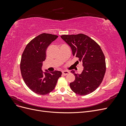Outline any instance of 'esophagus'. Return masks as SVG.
I'll return each mask as SVG.
<instances>
[{
    "label": "esophagus",
    "instance_id": "obj_1",
    "mask_svg": "<svg viewBox=\"0 0 126 126\" xmlns=\"http://www.w3.org/2000/svg\"><path fill=\"white\" fill-rule=\"evenodd\" d=\"M69 73H70V72H69V71H66H66H63V75H64V76H66L68 74H69Z\"/></svg>",
    "mask_w": 126,
    "mask_h": 126
}]
</instances>
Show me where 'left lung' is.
<instances>
[{
    "label": "left lung",
    "mask_w": 126,
    "mask_h": 126,
    "mask_svg": "<svg viewBox=\"0 0 126 126\" xmlns=\"http://www.w3.org/2000/svg\"><path fill=\"white\" fill-rule=\"evenodd\" d=\"M60 37L70 47L72 55L78 57L83 66L81 74L71 71L75 76V81L70 83L71 89L82 96L93 93L101 84L106 72L105 57L100 47L84 34Z\"/></svg>",
    "instance_id": "8db88e82"
}]
</instances>
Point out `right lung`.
<instances>
[{
	"label": "right lung",
	"instance_id": "add662e5",
	"mask_svg": "<svg viewBox=\"0 0 126 126\" xmlns=\"http://www.w3.org/2000/svg\"><path fill=\"white\" fill-rule=\"evenodd\" d=\"M58 36L42 33L33 39L26 46L20 62L21 76L29 88L40 95L50 93L54 89L58 79L62 76L60 71L49 72L42 70L46 59L47 47Z\"/></svg>",
	"mask_w": 126,
	"mask_h": 126
}]
</instances>
